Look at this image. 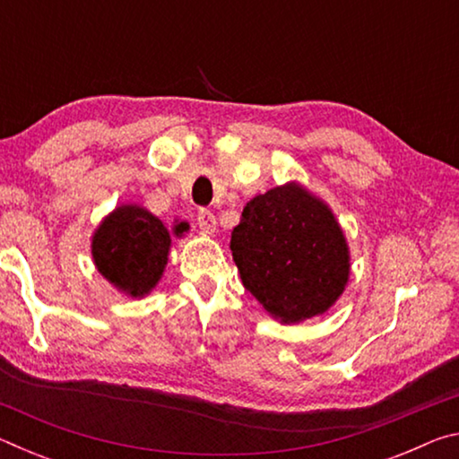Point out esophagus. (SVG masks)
Segmentation results:
<instances>
[{
	"mask_svg": "<svg viewBox=\"0 0 459 459\" xmlns=\"http://www.w3.org/2000/svg\"><path fill=\"white\" fill-rule=\"evenodd\" d=\"M196 222H198L200 230H204L206 235H212V232L216 230V219H214V214H212L211 211H204V208H202V211H198Z\"/></svg>",
	"mask_w": 459,
	"mask_h": 459,
	"instance_id": "obj_1",
	"label": "esophagus"
}]
</instances>
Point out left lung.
Returning a JSON list of instances; mask_svg holds the SVG:
<instances>
[{"label":"left lung","mask_w":459,"mask_h":459,"mask_svg":"<svg viewBox=\"0 0 459 459\" xmlns=\"http://www.w3.org/2000/svg\"><path fill=\"white\" fill-rule=\"evenodd\" d=\"M230 251L245 290L283 324L328 312L351 277V251L336 216L298 182L247 202Z\"/></svg>","instance_id":"obj_1"}]
</instances>
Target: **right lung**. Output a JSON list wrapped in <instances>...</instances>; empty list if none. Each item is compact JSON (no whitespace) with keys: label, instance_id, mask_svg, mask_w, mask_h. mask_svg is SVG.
I'll use <instances>...</instances> for the list:
<instances>
[{"label":"right lung","instance_id":"right-lung-1","mask_svg":"<svg viewBox=\"0 0 459 459\" xmlns=\"http://www.w3.org/2000/svg\"><path fill=\"white\" fill-rule=\"evenodd\" d=\"M188 222L174 224L182 237ZM172 238L158 216L137 204H123L105 216L92 235V261L99 273L119 291L143 298L164 275Z\"/></svg>","mask_w":459,"mask_h":459}]
</instances>
